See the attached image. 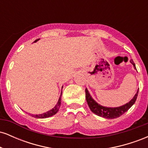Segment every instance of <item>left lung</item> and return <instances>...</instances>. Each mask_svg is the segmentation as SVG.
Returning a JSON list of instances; mask_svg holds the SVG:
<instances>
[{
    "label": "left lung",
    "mask_w": 148,
    "mask_h": 148,
    "mask_svg": "<svg viewBox=\"0 0 148 148\" xmlns=\"http://www.w3.org/2000/svg\"><path fill=\"white\" fill-rule=\"evenodd\" d=\"M130 62L133 64L134 69H136L133 60H131ZM138 90H138H137L136 93L135 94V95L134 96V97L128 103L118 107H106L99 104L97 101L92 99V97L90 95L87 88L86 89V99L88 106L90 107V109L91 110V111L93 113L98 115V116L102 117V118L106 119H114L118 118L120 115L124 114L125 112H127L131 107L133 106L134 103H135L136 100L137 96H138Z\"/></svg>",
    "instance_id": "8db88e82"
}]
</instances>
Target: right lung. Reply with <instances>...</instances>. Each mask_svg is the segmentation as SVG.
I'll use <instances>...</instances> for the list:
<instances>
[{"mask_svg": "<svg viewBox=\"0 0 148 148\" xmlns=\"http://www.w3.org/2000/svg\"><path fill=\"white\" fill-rule=\"evenodd\" d=\"M40 40V39H37V40H35L34 42H37L38 40ZM63 87V86H62ZM62 92L61 91V93H60V97H59V99L58 101V102L56 103V105L55 106L53 107V108H52V109H51L50 111L46 112V113H42V114H38V115H33V114H29L31 115L32 117H34V118H49V117H51V116H53V115L56 114L58 113V111H59V108H60V104H61V95H62Z\"/></svg>", "mask_w": 148, "mask_h": 148, "instance_id": "obj_1", "label": "right lung"}]
</instances>
